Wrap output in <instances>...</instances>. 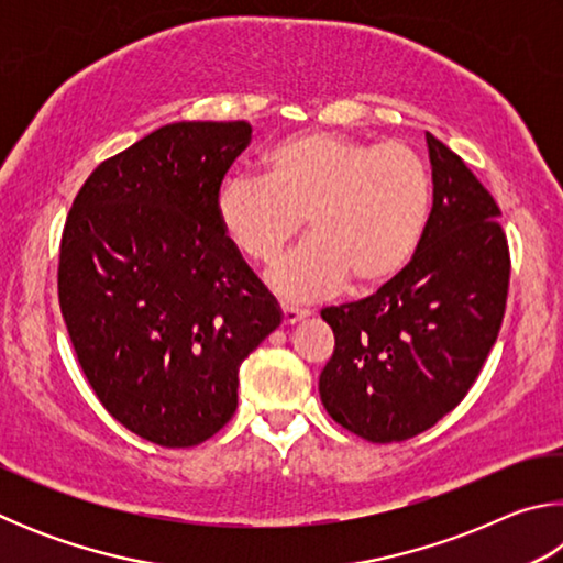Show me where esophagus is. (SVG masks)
Instances as JSON below:
<instances>
[{
	"label": "esophagus",
	"instance_id": "esophagus-1",
	"mask_svg": "<svg viewBox=\"0 0 563 563\" xmlns=\"http://www.w3.org/2000/svg\"><path fill=\"white\" fill-rule=\"evenodd\" d=\"M308 316H310L308 310L290 308V305H285V308H283V325H298V322L305 320Z\"/></svg>",
	"mask_w": 563,
	"mask_h": 563
}]
</instances>
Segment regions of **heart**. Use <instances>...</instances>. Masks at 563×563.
Here are the masks:
<instances>
[{"label":"heart","instance_id":"obj_1","mask_svg":"<svg viewBox=\"0 0 563 563\" xmlns=\"http://www.w3.org/2000/svg\"><path fill=\"white\" fill-rule=\"evenodd\" d=\"M261 166L263 178L223 180L216 218L255 263H271L308 221L312 238L268 273L283 300L328 298L347 280L383 288L412 261L432 206L430 170L415 148L312 131L273 144Z\"/></svg>","mask_w":563,"mask_h":563}]
</instances>
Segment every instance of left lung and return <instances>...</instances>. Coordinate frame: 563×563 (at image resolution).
<instances>
[{"label":"left lung","mask_w":563,"mask_h":563,"mask_svg":"<svg viewBox=\"0 0 563 563\" xmlns=\"http://www.w3.org/2000/svg\"><path fill=\"white\" fill-rule=\"evenodd\" d=\"M432 211L395 280L320 312L335 352L320 399L367 442H402L452 412L497 342L509 290L499 206L464 161L427 133Z\"/></svg>","instance_id":"obj_1"}]
</instances>
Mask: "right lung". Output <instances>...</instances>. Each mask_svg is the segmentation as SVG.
Listing matches in <instances>:
<instances>
[{
	"label": "right lung",
	"instance_id": "obj_1",
	"mask_svg": "<svg viewBox=\"0 0 563 563\" xmlns=\"http://www.w3.org/2000/svg\"><path fill=\"white\" fill-rule=\"evenodd\" d=\"M245 121H178L97 166L66 218L59 305L113 419L161 446L213 437L283 312L216 218Z\"/></svg>",
	"mask_w": 563,
	"mask_h": 563
}]
</instances>
